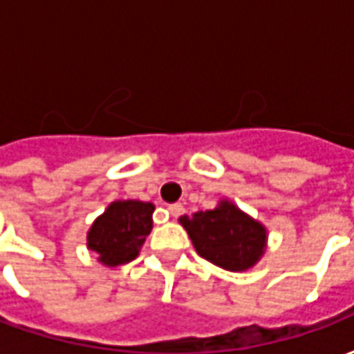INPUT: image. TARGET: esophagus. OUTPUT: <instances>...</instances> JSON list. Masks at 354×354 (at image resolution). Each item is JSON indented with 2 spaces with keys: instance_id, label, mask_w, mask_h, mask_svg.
<instances>
[{
  "instance_id": "1",
  "label": "esophagus",
  "mask_w": 354,
  "mask_h": 354,
  "mask_svg": "<svg viewBox=\"0 0 354 354\" xmlns=\"http://www.w3.org/2000/svg\"><path fill=\"white\" fill-rule=\"evenodd\" d=\"M169 214L172 216V218H180V216L184 214V207L182 205H170L169 207Z\"/></svg>"
}]
</instances>
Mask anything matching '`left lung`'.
<instances>
[{"label":"left lung","mask_w":354,"mask_h":354,"mask_svg":"<svg viewBox=\"0 0 354 354\" xmlns=\"http://www.w3.org/2000/svg\"><path fill=\"white\" fill-rule=\"evenodd\" d=\"M180 222L199 256L227 271H245L260 260L266 248L263 225L222 201L214 210L182 216Z\"/></svg>","instance_id":"obj_1"}]
</instances>
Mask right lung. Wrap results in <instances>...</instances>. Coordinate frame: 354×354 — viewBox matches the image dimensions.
I'll return each instance as SVG.
<instances>
[{
	"label": "right lung",
	"instance_id": "1",
	"mask_svg": "<svg viewBox=\"0 0 354 354\" xmlns=\"http://www.w3.org/2000/svg\"><path fill=\"white\" fill-rule=\"evenodd\" d=\"M151 203L140 201H115L93 223L88 231V248L96 252L106 266H123L132 261L140 246L151 231Z\"/></svg>",
	"mask_w": 354,
	"mask_h": 354
}]
</instances>
